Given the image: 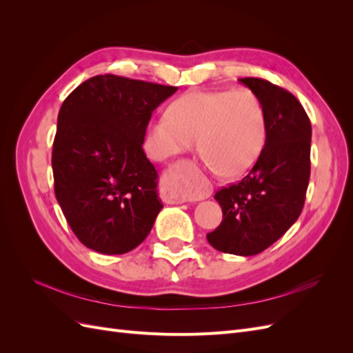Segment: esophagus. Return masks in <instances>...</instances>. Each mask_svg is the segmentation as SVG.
Here are the masks:
<instances>
[{"label": "esophagus", "instance_id": "obj_1", "mask_svg": "<svg viewBox=\"0 0 353 353\" xmlns=\"http://www.w3.org/2000/svg\"><path fill=\"white\" fill-rule=\"evenodd\" d=\"M160 196L166 203H172V205H179V203L188 201V194L181 183V176L175 170L170 172L162 181V191Z\"/></svg>", "mask_w": 353, "mask_h": 353}]
</instances>
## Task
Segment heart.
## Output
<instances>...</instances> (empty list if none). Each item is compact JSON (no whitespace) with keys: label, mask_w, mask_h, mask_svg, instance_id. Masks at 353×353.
Segmentation results:
<instances>
[{"label":"heart","mask_w":353,"mask_h":353,"mask_svg":"<svg viewBox=\"0 0 353 353\" xmlns=\"http://www.w3.org/2000/svg\"><path fill=\"white\" fill-rule=\"evenodd\" d=\"M265 141V110L253 91H196L181 95L169 104L166 116L148 123L144 150L162 162L196 143L219 176L234 179L256 165Z\"/></svg>","instance_id":"b5f03b06"}]
</instances>
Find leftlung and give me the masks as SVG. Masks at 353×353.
Listing matches in <instances>:
<instances>
[{
  "label": "left lung",
  "mask_w": 353,
  "mask_h": 353,
  "mask_svg": "<svg viewBox=\"0 0 353 353\" xmlns=\"http://www.w3.org/2000/svg\"><path fill=\"white\" fill-rule=\"evenodd\" d=\"M239 82L263 105L266 141L250 172L216 191L223 216L206 237L219 252L253 256L283 237L301 215L311 175L312 128L293 94L259 78Z\"/></svg>",
  "instance_id": "left-lung-1"
}]
</instances>
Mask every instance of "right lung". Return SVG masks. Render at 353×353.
I'll return each mask as SVG.
<instances>
[{"label":"right lung","instance_id":"1","mask_svg":"<svg viewBox=\"0 0 353 353\" xmlns=\"http://www.w3.org/2000/svg\"><path fill=\"white\" fill-rule=\"evenodd\" d=\"M176 90L99 74L63 101L52 144L54 191L74 236L88 249L122 254L152 231L163 205L143 143L152 113Z\"/></svg>","mask_w":353,"mask_h":353}]
</instances>
